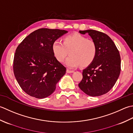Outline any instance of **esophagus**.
<instances>
[{
    "label": "esophagus",
    "instance_id": "1",
    "mask_svg": "<svg viewBox=\"0 0 133 133\" xmlns=\"http://www.w3.org/2000/svg\"><path fill=\"white\" fill-rule=\"evenodd\" d=\"M66 72L68 73V74H71V73L74 72V71H73V70H70V69H67Z\"/></svg>",
    "mask_w": 133,
    "mask_h": 133
}]
</instances>
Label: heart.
Masks as SVG:
<instances>
[{
	"instance_id": "obj_1",
	"label": "heart",
	"mask_w": 133,
	"mask_h": 133,
	"mask_svg": "<svg viewBox=\"0 0 133 133\" xmlns=\"http://www.w3.org/2000/svg\"><path fill=\"white\" fill-rule=\"evenodd\" d=\"M53 55L59 63H63L69 51L66 64L70 68L80 65L87 66L95 58L96 45L93 40L88 39L80 34L68 35L64 38L63 42L56 39L52 44Z\"/></svg>"
}]
</instances>
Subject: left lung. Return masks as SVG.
Returning <instances> with one entry per match:
<instances>
[{
  "label": "left lung",
  "instance_id": "left-lung-1",
  "mask_svg": "<svg viewBox=\"0 0 133 133\" xmlns=\"http://www.w3.org/2000/svg\"><path fill=\"white\" fill-rule=\"evenodd\" d=\"M79 32L90 36L96 45L97 53L92 63L83 70V78L78 87L89 96H101L113 87L119 76V52L113 41L103 32L95 30Z\"/></svg>",
  "mask_w": 133,
  "mask_h": 133
}]
</instances>
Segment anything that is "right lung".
I'll use <instances>...</instances> for the list:
<instances>
[{"mask_svg": "<svg viewBox=\"0 0 133 133\" xmlns=\"http://www.w3.org/2000/svg\"><path fill=\"white\" fill-rule=\"evenodd\" d=\"M66 32L64 30L39 29L18 46L14 57V74L29 95L38 99L50 95L65 74L66 68L57 60L51 46L55 40Z\"/></svg>", "mask_w": 133, "mask_h": 133, "instance_id": "1", "label": "right lung"}]
</instances>
